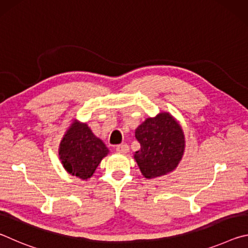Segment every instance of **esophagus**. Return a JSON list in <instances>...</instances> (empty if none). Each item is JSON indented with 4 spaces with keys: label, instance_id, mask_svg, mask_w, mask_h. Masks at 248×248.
Listing matches in <instances>:
<instances>
[{
    "label": "esophagus",
    "instance_id": "esophagus-1",
    "mask_svg": "<svg viewBox=\"0 0 248 248\" xmlns=\"http://www.w3.org/2000/svg\"><path fill=\"white\" fill-rule=\"evenodd\" d=\"M116 151L121 154H125L129 152V146L127 144H119L116 146Z\"/></svg>",
    "mask_w": 248,
    "mask_h": 248
}]
</instances>
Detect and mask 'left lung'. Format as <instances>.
<instances>
[{
  "label": "left lung",
  "instance_id": "obj_1",
  "mask_svg": "<svg viewBox=\"0 0 248 248\" xmlns=\"http://www.w3.org/2000/svg\"><path fill=\"white\" fill-rule=\"evenodd\" d=\"M136 139L141 149L134 154V159L148 179L173 171L184 155V131L169 112L142 123L136 130Z\"/></svg>",
  "mask_w": 248,
  "mask_h": 248
}]
</instances>
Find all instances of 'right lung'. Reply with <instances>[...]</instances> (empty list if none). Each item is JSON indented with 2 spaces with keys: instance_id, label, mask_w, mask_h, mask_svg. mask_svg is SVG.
<instances>
[{
  "instance_id": "obj_1",
  "label": "right lung",
  "mask_w": 248,
  "mask_h": 248,
  "mask_svg": "<svg viewBox=\"0 0 248 248\" xmlns=\"http://www.w3.org/2000/svg\"><path fill=\"white\" fill-rule=\"evenodd\" d=\"M108 152L89 125L77 120L70 125L59 148V156L65 170L81 179L91 178Z\"/></svg>"
}]
</instances>
